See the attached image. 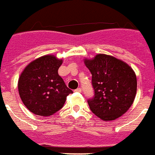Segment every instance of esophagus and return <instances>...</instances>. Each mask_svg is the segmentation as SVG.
Returning a JSON list of instances; mask_svg holds the SVG:
<instances>
[{"label": "esophagus", "instance_id": "esophagus-1", "mask_svg": "<svg viewBox=\"0 0 155 155\" xmlns=\"http://www.w3.org/2000/svg\"><path fill=\"white\" fill-rule=\"evenodd\" d=\"M75 92H78V93H81V92H82V88L78 87V88H77V89L75 90Z\"/></svg>", "mask_w": 155, "mask_h": 155}]
</instances>
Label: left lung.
I'll use <instances>...</instances> for the list:
<instances>
[{"label":"left lung","instance_id":"left-lung-1","mask_svg":"<svg viewBox=\"0 0 155 155\" xmlns=\"http://www.w3.org/2000/svg\"><path fill=\"white\" fill-rule=\"evenodd\" d=\"M92 73L94 97L87 100L91 111L105 121L114 120L131 107L137 92V78L131 67L109 55L84 59Z\"/></svg>","mask_w":155,"mask_h":155}]
</instances>
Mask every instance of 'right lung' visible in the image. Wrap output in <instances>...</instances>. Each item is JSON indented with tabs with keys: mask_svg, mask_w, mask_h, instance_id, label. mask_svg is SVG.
Returning a JSON list of instances; mask_svg holds the SVG:
<instances>
[{
	"mask_svg": "<svg viewBox=\"0 0 155 155\" xmlns=\"http://www.w3.org/2000/svg\"><path fill=\"white\" fill-rule=\"evenodd\" d=\"M62 60L53 55L37 58L25 68L18 79L24 105L34 114L50 116L60 110L72 91L58 74Z\"/></svg>",
	"mask_w": 155,
	"mask_h": 155,
	"instance_id": "1",
	"label": "right lung"
}]
</instances>
